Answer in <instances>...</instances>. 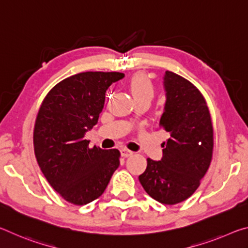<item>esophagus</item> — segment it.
I'll use <instances>...</instances> for the list:
<instances>
[{
	"instance_id": "obj_1",
	"label": "esophagus",
	"mask_w": 248,
	"mask_h": 248,
	"mask_svg": "<svg viewBox=\"0 0 248 248\" xmlns=\"http://www.w3.org/2000/svg\"><path fill=\"white\" fill-rule=\"evenodd\" d=\"M120 154H121V156H123V157H129V156H131L133 152H131V151H129L127 149H121Z\"/></svg>"
}]
</instances>
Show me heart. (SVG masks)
Returning a JSON list of instances; mask_svg holds the SVG:
<instances>
[{"label": "heart", "mask_w": 248, "mask_h": 248, "mask_svg": "<svg viewBox=\"0 0 248 248\" xmlns=\"http://www.w3.org/2000/svg\"><path fill=\"white\" fill-rule=\"evenodd\" d=\"M130 91L136 100L152 99L154 96V85L148 75L144 73L134 74L129 82Z\"/></svg>", "instance_id": "b5f03b06"}]
</instances>
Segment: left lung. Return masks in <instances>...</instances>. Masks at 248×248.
I'll use <instances>...</instances> for the list:
<instances>
[{"label":"left lung","instance_id":"1","mask_svg":"<svg viewBox=\"0 0 248 248\" xmlns=\"http://www.w3.org/2000/svg\"><path fill=\"white\" fill-rule=\"evenodd\" d=\"M166 103L159 127L170 138L161 161L148 158L139 180L150 197L163 204L186 200L199 187L213 154V125L207 102L191 82L170 71L164 75Z\"/></svg>","mask_w":248,"mask_h":248}]
</instances>
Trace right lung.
<instances>
[{"label":"right lung","mask_w":248,"mask_h":248,"mask_svg":"<svg viewBox=\"0 0 248 248\" xmlns=\"http://www.w3.org/2000/svg\"><path fill=\"white\" fill-rule=\"evenodd\" d=\"M120 72H82L54 85L40 105L33 150L41 171L62 198L75 205L103 195L119 166L117 149L90 148L85 132L97 124L105 93Z\"/></svg>","instance_id":"right-lung-1"}]
</instances>
